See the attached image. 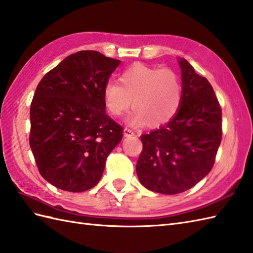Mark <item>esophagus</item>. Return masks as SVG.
Returning a JSON list of instances; mask_svg holds the SVG:
<instances>
[{
	"label": "esophagus",
	"mask_w": 253,
	"mask_h": 253,
	"mask_svg": "<svg viewBox=\"0 0 253 253\" xmlns=\"http://www.w3.org/2000/svg\"><path fill=\"white\" fill-rule=\"evenodd\" d=\"M134 134V132L131 130V129H129V128H125L124 129V136L125 137H130V136H133Z\"/></svg>",
	"instance_id": "esophagus-1"
}]
</instances>
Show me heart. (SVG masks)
I'll return each instance as SVG.
<instances>
[{"mask_svg":"<svg viewBox=\"0 0 253 253\" xmlns=\"http://www.w3.org/2000/svg\"><path fill=\"white\" fill-rule=\"evenodd\" d=\"M120 84L105 83L102 97L104 107L112 116L133 110L126 122L133 127L148 124H166L177 114L182 101V83L179 75L168 68H155L134 63L120 75Z\"/></svg>","mask_w":253,"mask_h":253,"instance_id":"obj_1","label":"heart"}]
</instances>
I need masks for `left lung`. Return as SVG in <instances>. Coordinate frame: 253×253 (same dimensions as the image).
Instances as JSON below:
<instances>
[{"label": "left lung", "instance_id": "left-lung-1", "mask_svg": "<svg viewBox=\"0 0 253 253\" xmlns=\"http://www.w3.org/2000/svg\"><path fill=\"white\" fill-rule=\"evenodd\" d=\"M182 101L166 125L141 134L143 150L136 166L146 189L179 194L212 169L222 139V111L212 86L180 58Z\"/></svg>", "mask_w": 253, "mask_h": 253}]
</instances>
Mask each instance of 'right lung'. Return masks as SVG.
<instances>
[{"label":"right lung","mask_w":253,"mask_h":253,"mask_svg":"<svg viewBox=\"0 0 253 253\" xmlns=\"http://www.w3.org/2000/svg\"><path fill=\"white\" fill-rule=\"evenodd\" d=\"M121 61L96 50L68 56L41 80L30 108L29 142L41 175L58 189L98 184L123 127L105 113L102 90Z\"/></svg>","instance_id":"right-lung-1"}]
</instances>
